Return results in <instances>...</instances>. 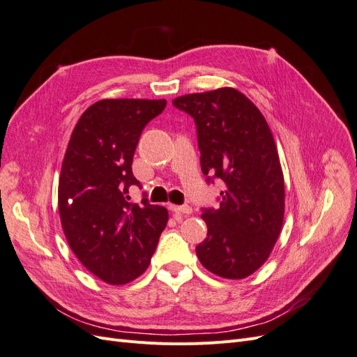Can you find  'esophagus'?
I'll use <instances>...</instances> for the list:
<instances>
[{
  "label": "esophagus",
  "mask_w": 357,
  "mask_h": 357,
  "mask_svg": "<svg viewBox=\"0 0 357 357\" xmlns=\"http://www.w3.org/2000/svg\"><path fill=\"white\" fill-rule=\"evenodd\" d=\"M169 210L174 214H190L192 208L189 205H169Z\"/></svg>",
  "instance_id": "esophagus-1"
}]
</instances>
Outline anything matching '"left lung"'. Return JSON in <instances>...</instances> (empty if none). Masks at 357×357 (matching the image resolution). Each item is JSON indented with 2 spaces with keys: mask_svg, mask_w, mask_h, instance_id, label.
Instances as JSON below:
<instances>
[{
  "mask_svg": "<svg viewBox=\"0 0 357 357\" xmlns=\"http://www.w3.org/2000/svg\"><path fill=\"white\" fill-rule=\"evenodd\" d=\"M195 119L201 169L222 178L218 210H204L207 238L197 256L210 273L241 280L271 255L284 219V177L264 114L234 88L183 95L172 101Z\"/></svg>",
  "mask_w": 357,
  "mask_h": 357,
  "instance_id": "left-lung-1",
  "label": "left lung"
}]
</instances>
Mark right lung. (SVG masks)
<instances>
[{
	"label": "right lung",
	"instance_id": "add662e5",
	"mask_svg": "<svg viewBox=\"0 0 357 357\" xmlns=\"http://www.w3.org/2000/svg\"><path fill=\"white\" fill-rule=\"evenodd\" d=\"M165 100H101L74 126L62 160L58 205L68 245L86 269L109 284L142 275L168 222L160 205L129 202L139 185L132 159L144 126Z\"/></svg>",
	"mask_w": 357,
	"mask_h": 357
}]
</instances>
